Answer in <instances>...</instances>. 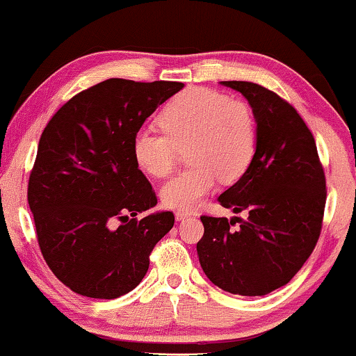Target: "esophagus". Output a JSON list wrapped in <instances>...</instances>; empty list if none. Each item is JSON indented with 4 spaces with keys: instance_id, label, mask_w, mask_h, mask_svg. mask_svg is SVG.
Masks as SVG:
<instances>
[{
    "instance_id": "1",
    "label": "esophagus",
    "mask_w": 356,
    "mask_h": 356,
    "mask_svg": "<svg viewBox=\"0 0 356 356\" xmlns=\"http://www.w3.org/2000/svg\"><path fill=\"white\" fill-rule=\"evenodd\" d=\"M189 216H191V213L189 212H184V211H178L177 213H175V218H177L178 222H181V220H184V218H188Z\"/></svg>"
}]
</instances>
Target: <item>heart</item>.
Segmentation results:
<instances>
[{"label":"heart","mask_w":356,"mask_h":356,"mask_svg":"<svg viewBox=\"0 0 356 356\" xmlns=\"http://www.w3.org/2000/svg\"><path fill=\"white\" fill-rule=\"evenodd\" d=\"M163 133L140 129L133 140L139 167L155 178L172 173L178 149L188 145L191 167L178 172L160 189L170 209L191 211L216 188L218 179L233 183L243 177L256 152V120L243 100L217 90L191 87L179 92L159 115Z\"/></svg>","instance_id":"heart-1"}]
</instances>
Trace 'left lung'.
<instances>
[{"label": "left lung", "instance_id": "obj_1", "mask_svg": "<svg viewBox=\"0 0 356 356\" xmlns=\"http://www.w3.org/2000/svg\"><path fill=\"white\" fill-rule=\"evenodd\" d=\"M256 120V152L220 206L246 218L202 216L197 256L204 274L233 295L262 296L289 284L319 240L325 177L313 134L289 102L254 82L222 81ZM238 221L241 227L233 229Z\"/></svg>", "mask_w": 356, "mask_h": 356}]
</instances>
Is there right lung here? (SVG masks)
<instances>
[{
	"label": "right lung",
	"instance_id": "obj_1",
	"mask_svg": "<svg viewBox=\"0 0 356 356\" xmlns=\"http://www.w3.org/2000/svg\"><path fill=\"white\" fill-rule=\"evenodd\" d=\"M183 87L106 79L66 102L43 129L27 201L43 259L76 293L113 300L136 289L154 246L172 230L173 212L136 218L157 196L136 162L133 140Z\"/></svg>",
	"mask_w": 356,
	"mask_h": 356
}]
</instances>
